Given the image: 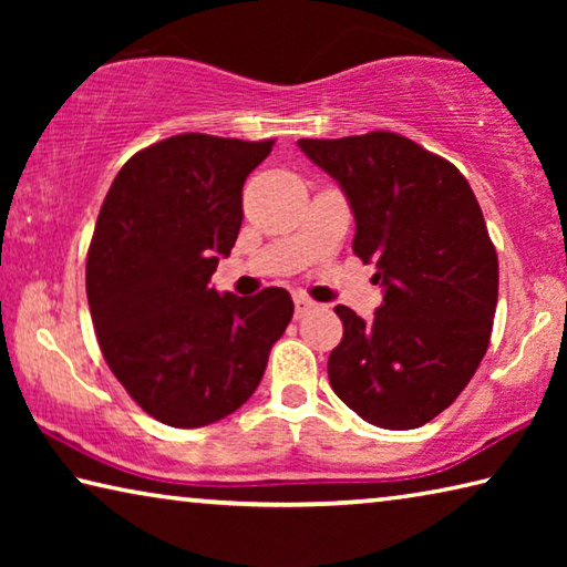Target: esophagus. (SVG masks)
<instances>
[{
  "label": "esophagus",
  "mask_w": 567,
  "mask_h": 567,
  "mask_svg": "<svg viewBox=\"0 0 567 567\" xmlns=\"http://www.w3.org/2000/svg\"><path fill=\"white\" fill-rule=\"evenodd\" d=\"M315 307V302L310 300V297H305V295H295V318L300 320V318H305L307 312H310Z\"/></svg>",
  "instance_id": "esophagus-1"
}]
</instances>
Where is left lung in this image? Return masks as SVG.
<instances>
[{
	"label": "left lung",
	"instance_id": "1",
	"mask_svg": "<svg viewBox=\"0 0 567 567\" xmlns=\"http://www.w3.org/2000/svg\"><path fill=\"white\" fill-rule=\"evenodd\" d=\"M342 187L352 249L375 262L382 305L372 322L338 305L342 340L330 385L362 420L412 430L465 390L491 344L497 255L467 179L395 132L297 140Z\"/></svg>",
	"mask_w": 567,
	"mask_h": 567
}]
</instances>
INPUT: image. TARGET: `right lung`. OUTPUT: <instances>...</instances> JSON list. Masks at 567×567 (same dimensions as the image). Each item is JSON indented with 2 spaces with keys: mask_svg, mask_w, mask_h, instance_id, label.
Returning <instances> with one entry per match:
<instances>
[{
  "mask_svg": "<svg viewBox=\"0 0 567 567\" xmlns=\"http://www.w3.org/2000/svg\"><path fill=\"white\" fill-rule=\"evenodd\" d=\"M175 134L124 162L87 252V300L100 350L137 405L172 427H203L260 385L292 297L267 287L219 295L209 277L243 225V185L272 152Z\"/></svg>",
  "mask_w": 567,
  "mask_h": 567,
  "instance_id": "add662e5",
  "label": "right lung"
}]
</instances>
